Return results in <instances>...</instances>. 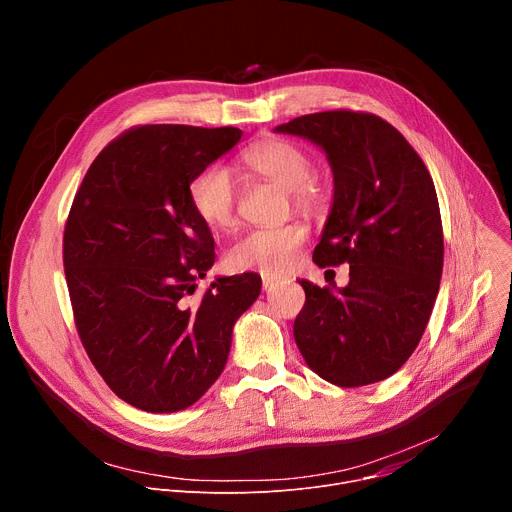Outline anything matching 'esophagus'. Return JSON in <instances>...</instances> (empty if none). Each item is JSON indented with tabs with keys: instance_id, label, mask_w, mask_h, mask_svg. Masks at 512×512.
I'll list each match as a JSON object with an SVG mask.
<instances>
[{
	"instance_id": "esophagus-1",
	"label": "esophagus",
	"mask_w": 512,
	"mask_h": 512,
	"mask_svg": "<svg viewBox=\"0 0 512 512\" xmlns=\"http://www.w3.org/2000/svg\"><path fill=\"white\" fill-rule=\"evenodd\" d=\"M277 283H279L277 277H273V275H263V289H265V291L273 289Z\"/></svg>"
}]
</instances>
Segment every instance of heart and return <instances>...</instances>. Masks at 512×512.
<instances>
[{
    "label": "heart",
    "mask_w": 512,
    "mask_h": 512,
    "mask_svg": "<svg viewBox=\"0 0 512 512\" xmlns=\"http://www.w3.org/2000/svg\"><path fill=\"white\" fill-rule=\"evenodd\" d=\"M243 164L289 190L298 208H312L320 192L312 178V158L300 145L285 139H267L247 148L241 156ZM190 204L200 221L214 231H229L237 223V178L233 170L221 162L208 164L190 182ZM308 229L300 223L283 227L253 229L241 235L227 251V263L237 271L283 273L300 257Z\"/></svg>",
    "instance_id": "1"
}]
</instances>
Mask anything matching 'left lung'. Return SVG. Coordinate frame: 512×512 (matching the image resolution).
I'll return each instance as SVG.
<instances>
[{
    "label": "left lung",
    "instance_id": "left-lung-1",
    "mask_svg": "<svg viewBox=\"0 0 512 512\" xmlns=\"http://www.w3.org/2000/svg\"><path fill=\"white\" fill-rule=\"evenodd\" d=\"M326 154L334 194L314 263L350 265L344 287L300 279L306 304L294 338L308 367L338 387L397 373L429 322L444 269V233L433 180L387 121L324 111L277 125Z\"/></svg>",
    "mask_w": 512,
    "mask_h": 512
}]
</instances>
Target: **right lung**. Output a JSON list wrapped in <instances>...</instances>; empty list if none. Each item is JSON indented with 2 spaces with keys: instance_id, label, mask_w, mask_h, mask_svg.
<instances>
[{
  "instance_id": "right-lung-1",
  "label": "right lung",
  "mask_w": 512,
  "mask_h": 512,
  "mask_svg": "<svg viewBox=\"0 0 512 512\" xmlns=\"http://www.w3.org/2000/svg\"><path fill=\"white\" fill-rule=\"evenodd\" d=\"M241 137L237 127H135L97 156L72 202L64 273L77 330L111 391L141 411L194 405L261 294V277L243 273L194 296L214 241L188 188Z\"/></svg>"
}]
</instances>
